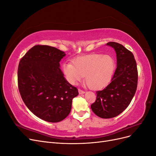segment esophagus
Returning <instances> with one entry per match:
<instances>
[{
  "label": "esophagus",
  "mask_w": 156,
  "mask_h": 156,
  "mask_svg": "<svg viewBox=\"0 0 156 156\" xmlns=\"http://www.w3.org/2000/svg\"><path fill=\"white\" fill-rule=\"evenodd\" d=\"M78 91H79V94H84V93H85V92L83 91V90H81V89H79V90H78Z\"/></svg>",
  "instance_id": "obj_1"
}]
</instances>
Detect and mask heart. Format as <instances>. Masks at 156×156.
Listing matches in <instances>:
<instances>
[{"label":"heart","mask_w":156,"mask_h":156,"mask_svg":"<svg viewBox=\"0 0 156 156\" xmlns=\"http://www.w3.org/2000/svg\"><path fill=\"white\" fill-rule=\"evenodd\" d=\"M62 68L66 79L70 84H77L85 75L88 87L93 90H100L111 82L115 62L109 55L91 54L80 56L73 63L64 62Z\"/></svg>","instance_id":"heart-1"}]
</instances>
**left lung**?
<instances>
[{
  "label": "left lung",
  "mask_w": 156,
  "mask_h": 156,
  "mask_svg": "<svg viewBox=\"0 0 156 156\" xmlns=\"http://www.w3.org/2000/svg\"><path fill=\"white\" fill-rule=\"evenodd\" d=\"M107 45L116 52V69L111 82L102 90L96 92V101L91 105L92 111L102 119L114 118L128 107L135 94L138 81L133 53L116 42H108Z\"/></svg>",
  "instance_id": "obj_1"
}]
</instances>
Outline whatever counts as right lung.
<instances>
[{
    "mask_svg": "<svg viewBox=\"0 0 156 156\" xmlns=\"http://www.w3.org/2000/svg\"><path fill=\"white\" fill-rule=\"evenodd\" d=\"M64 52L49 45H35L19 64L18 87L28 108L40 119L58 122L72 108L77 88L69 84L60 68Z\"/></svg>",
    "mask_w": 156,
    "mask_h": 156,
    "instance_id": "right-lung-1",
    "label": "right lung"
}]
</instances>
